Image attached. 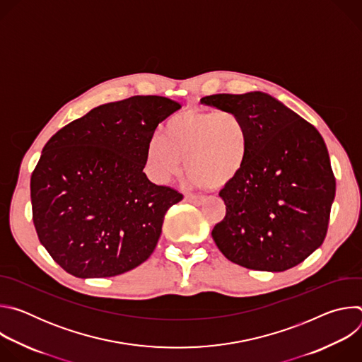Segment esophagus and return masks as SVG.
I'll list each match as a JSON object with an SVG mask.
<instances>
[{
  "mask_svg": "<svg viewBox=\"0 0 362 362\" xmlns=\"http://www.w3.org/2000/svg\"><path fill=\"white\" fill-rule=\"evenodd\" d=\"M186 200L190 202V203H194V204H200L204 197L203 196H196V194H186Z\"/></svg>",
  "mask_w": 362,
  "mask_h": 362,
  "instance_id": "1",
  "label": "esophagus"
}]
</instances>
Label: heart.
Masks as SVG:
<instances>
[{
    "label": "heart",
    "mask_w": 362,
    "mask_h": 362,
    "mask_svg": "<svg viewBox=\"0 0 362 362\" xmlns=\"http://www.w3.org/2000/svg\"><path fill=\"white\" fill-rule=\"evenodd\" d=\"M249 129L230 110L190 109L172 116L163 136H153L146 148V168L158 183L180 176L187 163L192 185L221 189L243 170L249 154Z\"/></svg>",
    "instance_id": "1"
}]
</instances>
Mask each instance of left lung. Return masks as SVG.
I'll return each mask as SVG.
<instances>
[{
  "label": "left lung",
  "instance_id": "1",
  "mask_svg": "<svg viewBox=\"0 0 362 362\" xmlns=\"http://www.w3.org/2000/svg\"><path fill=\"white\" fill-rule=\"evenodd\" d=\"M200 103L230 110L249 129L242 173L219 196L226 204L212 238L236 265L282 272L318 249L328 230L335 176L320 132L269 94H212Z\"/></svg>",
  "mask_w": 362,
  "mask_h": 362
}]
</instances>
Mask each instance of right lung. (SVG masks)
I'll list each match as a JSON object with an SVG mask.
<instances>
[{
  "instance_id": "add662e5",
  "label": "right lung",
  "mask_w": 362,
  "mask_h": 362,
  "mask_svg": "<svg viewBox=\"0 0 362 362\" xmlns=\"http://www.w3.org/2000/svg\"><path fill=\"white\" fill-rule=\"evenodd\" d=\"M180 105L160 95L107 103L51 137L31 175L41 245L70 275L109 278L143 264L183 194L144 175L154 130Z\"/></svg>"
}]
</instances>
